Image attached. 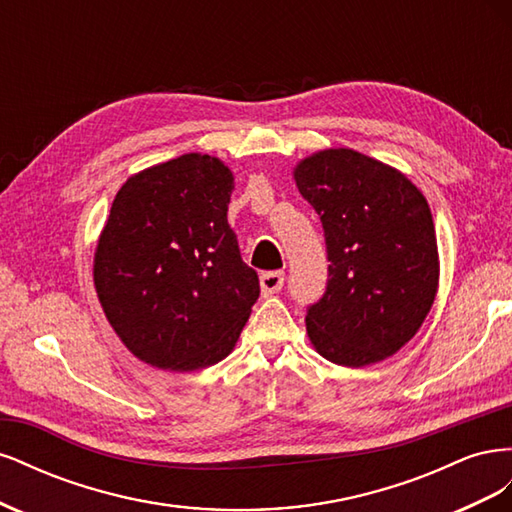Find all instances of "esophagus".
Wrapping results in <instances>:
<instances>
[{
	"instance_id": "esophagus-1",
	"label": "esophagus",
	"mask_w": 512,
	"mask_h": 512,
	"mask_svg": "<svg viewBox=\"0 0 512 512\" xmlns=\"http://www.w3.org/2000/svg\"><path fill=\"white\" fill-rule=\"evenodd\" d=\"M284 286V273L282 271H269L260 275V292L269 297V294L280 292Z\"/></svg>"
}]
</instances>
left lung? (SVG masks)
Masks as SVG:
<instances>
[{
	"mask_svg": "<svg viewBox=\"0 0 512 512\" xmlns=\"http://www.w3.org/2000/svg\"><path fill=\"white\" fill-rule=\"evenodd\" d=\"M320 215L329 254L324 297L307 337L342 367L374 365L404 348L436 301L440 258L427 198L401 170L346 147L292 168Z\"/></svg>",
	"mask_w": 512,
	"mask_h": 512,
	"instance_id": "obj_1",
	"label": "left lung"
}]
</instances>
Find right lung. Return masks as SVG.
I'll return each instance as SVG.
<instances>
[{
    "mask_svg": "<svg viewBox=\"0 0 512 512\" xmlns=\"http://www.w3.org/2000/svg\"><path fill=\"white\" fill-rule=\"evenodd\" d=\"M232 170L209 153L153 164L121 185L94 254V286L138 361L196 371L235 348L258 275L226 213Z\"/></svg>",
    "mask_w": 512,
    "mask_h": 512,
    "instance_id": "add662e5",
    "label": "right lung"
}]
</instances>
